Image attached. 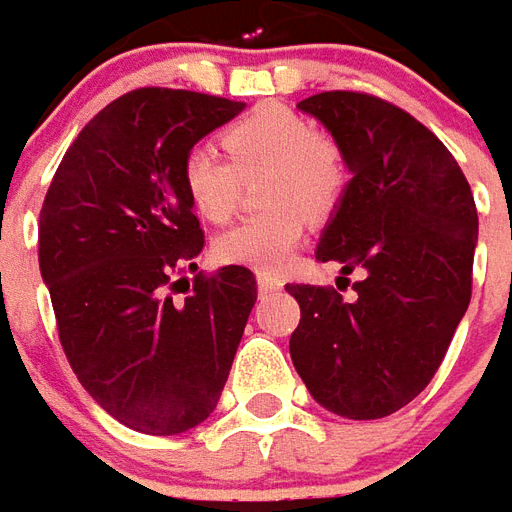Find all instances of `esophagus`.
<instances>
[{
    "label": "esophagus",
    "instance_id": "34e87169",
    "mask_svg": "<svg viewBox=\"0 0 512 512\" xmlns=\"http://www.w3.org/2000/svg\"><path fill=\"white\" fill-rule=\"evenodd\" d=\"M257 290H260V296L274 293V290H282V279L271 277V274H257Z\"/></svg>",
    "mask_w": 512,
    "mask_h": 512
}]
</instances>
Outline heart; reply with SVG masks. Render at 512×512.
<instances>
[{
  "mask_svg": "<svg viewBox=\"0 0 512 512\" xmlns=\"http://www.w3.org/2000/svg\"><path fill=\"white\" fill-rule=\"evenodd\" d=\"M230 161L216 147L194 145L183 156L180 178L194 211L224 222L235 211L241 180L266 172L260 200L268 211L227 227L213 252L222 263L279 274L299 252L307 216L334 208L345 186V161L332 139L315 134L288 106L263 104L235 120L222 136Z\"/></svg>",
  "mask_w": 512,
  "mask_h": 512,
  "instance_id": "heart-1",
  "label": "heart"
}]
</instances>
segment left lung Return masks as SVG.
<instances>
[{
    "mask_svg": "<svg viewBox=\"0 0 512 512\" xmlns=\"http://www.w3.org/2000/svg\"><path fill=\"white\" fill-rule=\"evenodd\" d=\"M296 106L332 134L351 172L315 260L362 279L351 301L285 285L301 307L290 359L332 414L389 417L436 376L472 299V189L436 134L381 98L334 90Z\"/></svg>",
    "mask_w": 512,
    "mask_h": 512,
    "instance_id": "obj_1",
    "label": "left lung"
}]
</instances>
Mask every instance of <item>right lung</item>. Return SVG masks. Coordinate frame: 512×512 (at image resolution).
<instances>
[{"mask_svg": "<svg viewBox=\"0 0 512 512\" xmlns=\"http://www.w3.org/2000/svg\"><path fill=\"white\" fill-rule=\"evenodd\" d=\"M244 106L164 87L120 95L76 136L43 200L40 277L65 356L95 403L139 433L211 417L255 307L244 266L200 274L180 304L169 296L205 244L183 156Z\"/></svg>", "mask_w": 512, "mask_h": 512, "instance_id": "obj_1", "label": "right lung"}]
</instances>
